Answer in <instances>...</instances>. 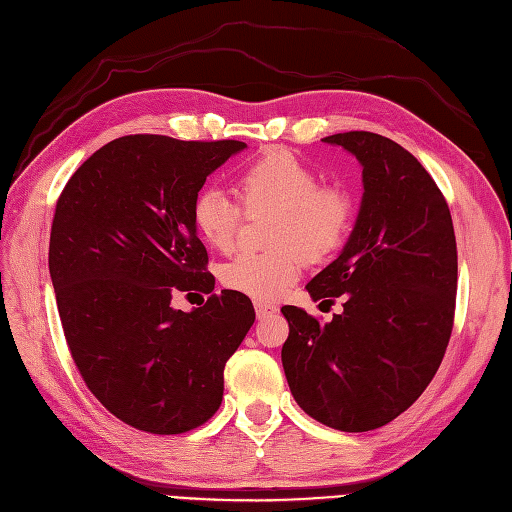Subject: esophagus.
Instances as JSON below:
<instances>
[{"mask_svg": "<svg viewBox=\"0 0 512 512\" xmlns=\"http://www.w3.org/2000/svg\"><path fill=\"white\" fill-rule=\"evenodd\" d=\"M276 306L274 304H268V301H255V314L257 318H268L272 314H276Z\"/></svg>", "mask_w": 512, "mask_h": 512, "instance_id": "1", "label": "esophagus"}]
</instances>
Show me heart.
<instances>
[{"label": "heart", "instance_id": "1", "mask_svg": "<svg viewBox=\"0 0 512 512\" xmlns=\"http://www.w3.org/2000/svg\"><path fill=\"white\" fill-rule=\"evenodd\" d=\"M244 211L274 213L268 253H242L221 268L223 285L257 301L282 295L301 272V254L323 259L339 249L354 206L339 187H323L314 168L287 149H270L238 175ZM192 219L198 234L217 251H232L242 223L240 206L219 189H202L194 198Z\"/></svg>", "mask_w": 512, "mask_h": 512}]
</instances>
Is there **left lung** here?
<instances>
[{
    "label": "left lung",
    "mask_w": 512,
    "mask_h": 512,
    "mask_svg": "<svg viewBox=\"0 0 512 512\" xmlns=\"http://www.w3.org/2000/svg\"><path fill=\"white\" fill-rule=\"evenodd\" d=\"M323 141L363 166V200L342 253L306 289L314 301L346 295V304L325 325L282 308V367L310 418L367 432L418 401L443 361L458 291L456 234L441 189L405 147L365 130Z\"/></svg>",
    "instance_id": "8db88e82"
}]
</instances>
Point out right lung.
Returning a JSON list of instances; mask_svg holds the SVG:
<instances>
[{
	"label": "right lung",
	"instance_id": "1",
	"mask_svg": "<svg viewBox=\"0 0 512 512\" xmlns=\"http://www.w3.org/2000/svg\"><path fill=\"white\" fill-rule=\"evenodd\" d=\"M242 141L130 135L103 145L56 202L48 268L86 386L132 428L179 434L223 399V367L255 323L251 299L215 295L192 219L206 177ZM175 290L211 292L192 313Z\"/></svg>",
	"mask_w": 512,
	"mask_h": 512
}]
</instances>
